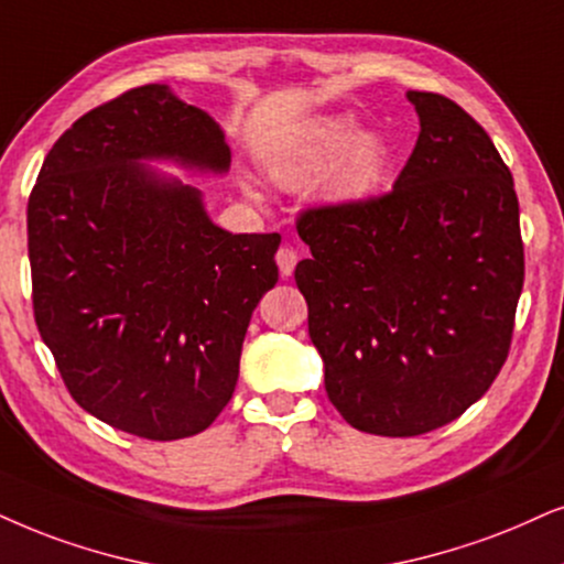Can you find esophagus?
<instances>
[{"mask_svg":"<svg viewBox=\"0 0 564 564\" xmlns=\"http://www.w3.org/2000/svg\"><path fill=\"white\" fill-rule=\"evenodd\" d=\"M275 262H278V270H281V275L289 278L291 273H294V268H296V262H299V254L291 247H281L275 252Z\"/></svg>","mask_w":564,"mask_h":564,"instance_id":"34e87169","label":"esophagus"}]
</instances>
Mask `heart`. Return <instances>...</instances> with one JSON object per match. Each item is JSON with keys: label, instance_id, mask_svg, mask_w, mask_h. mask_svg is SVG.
<instances>
[{"label": "heart", "instance_id": "obj_1", "mask_svg": "<svg viewBox=\"0 0 564 564\" xmlns=\"http://www.w3.org/2000/svg\"><path fill=\"white\" fill-rule=\"evenodd\" d=\"M270 176L283 187H299L317 171L319 203L351 208L382 187L388 174V145L377 132H356L348 113H325L312 119L286 145L268 155Z\"/></svg>", "mask_w": 564, "mask_h": 564}]
</instances>
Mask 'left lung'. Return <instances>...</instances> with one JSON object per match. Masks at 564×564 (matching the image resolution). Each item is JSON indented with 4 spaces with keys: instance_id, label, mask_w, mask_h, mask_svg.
Returning <instances> with one entry per match:
<instances>
[{
    "instance_id": "1",
    "label": "left lung",
    "mask_w": 564,
    "mask_h": 564,
    "mask_svg": "<svg viewBox=\"0 0 564 564\" xmlns=\"http://www.w3.org/2000/svg\"><path fill=\"white\" fill-rule=\"evenodd\" d=\"M405 98L422 132L393 192L296 224L327 398L382 437L451 424L487 393L523 291L518 197L495 142L451 98Z\"/></svg>"
}]
</instances>
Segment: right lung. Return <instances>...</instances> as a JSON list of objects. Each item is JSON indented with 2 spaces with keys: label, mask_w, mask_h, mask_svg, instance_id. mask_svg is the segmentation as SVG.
Returning a JSON list of instances; mask_svg holds the SVG:
<instances>
[{
  "label": "right lung",
  "mask_w": 564,
  "mask_h": 564,
  "mask_svg": "<svg viewBox=\"0 0 564 564\" xmlns=\"http://www.w3.org/2000/svg\"><path fill=\"white\" fill-rule=\"evenodd\" d=\"M151 161L226 174L208 111L169 85L77 119L28 199L33 312L69 395L113 430L182 440L231 401L254 306L275 286L278 234H231L203 192Z\"/></svg>",
  "instance_id": "1"
}]
</instances>
